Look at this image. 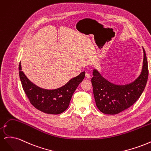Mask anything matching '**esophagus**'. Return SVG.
Listing matches in <instances>:
<instances>
[{
	"label": "esophagus",
	"instance_id": "obj_1",
	"mask_svg": "<svg viewBox=\"0 0 151 151\" xmlns=\"http://www.w3.org/2000/svg\"><path fill=\"white\" fill-rule=\"evenodd\" d=\"M85 76L87 79H90L91 78V76L89 74V73H88V72H86V74H85Z\"/></svg>",
	"mask_w": 151,
	"mask_h": 151
}]
</instances>
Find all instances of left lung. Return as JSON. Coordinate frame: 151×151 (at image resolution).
<instances>
[{"label":"left lung","mask_w":151,"mask_h":151,"mask_svg":"<svg viewBox=\"0 0 151 151\" xmlns=\"http://www.w3.org/2000/svg\"><path fill=\"white\" fill-rule=\"evenodd\" d=\"M144 60L140 76L134 82L125 85H116L107 81L94 69L91 79L96 104L100 111L115 115L132 106L144 91L148 79L147 57L143 48Z\"/></svg>","instance_id":"obj_1"}]
</instances>
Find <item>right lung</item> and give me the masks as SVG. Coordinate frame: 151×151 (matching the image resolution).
<instances>
[{"label": "right lung", "mask_w": 151, "mask_h": 151, "mask_svg": "<svg viewBox=\"0 0 151 151\" xmlns=\"http://www.w3.org/2000/svg\"><path fill=\"white\" fill-rule=\"evenodd\" d=\"M19 74L22 88L31 104L38 110L52 115L66 110L73 94L85 77V72H83L61 88L51 90L41 88L31 82L22 71L21 62Z\"/></svg>", "instance_id": "right-lung-1"}]
</instances>
